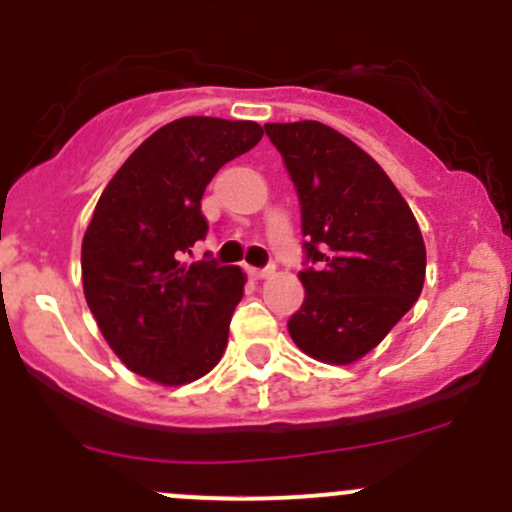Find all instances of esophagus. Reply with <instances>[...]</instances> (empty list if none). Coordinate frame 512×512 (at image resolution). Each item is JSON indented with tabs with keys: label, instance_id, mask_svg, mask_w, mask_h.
Listing matches in <instances>:
<instances>
[{
	"label": "esophagus",
	"instance_id": "esophagus-1",
	"mask_svg": "<svg viewBox=\"0 0 512 512\" xmlns=\"http://www.w3.org/2000/svg\"><path fill=\"white\" fill-rule=\"evenodd\" d=\"M275 275V265H267V267H250V277L255 280H267V277Z\"/></svg>",
	"mask_w": 512,
	"mask_h": 512
}]
</instances>
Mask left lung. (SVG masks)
I'll list each match as a JSON object with an SVG mask.
<instances>
[{
  "label": "left lung",
  "instance_id": "left-lung-1",
  "mask_svg": "<svg viewBox=\"0 0 512 512\" xmlns=\"http://www.w3.org/2000/svg\"><path fill=\"white\" fill-rule=\"evenodd\" d=\"M285 158L307 260L304 304L287 322L299 349L347 366L369 354L414 307L426 245L404 195L354 141L319 121L265 123Z\"/></svg>",
  "mask_w": 512,
  "mask_h": 512
}]
</instances>
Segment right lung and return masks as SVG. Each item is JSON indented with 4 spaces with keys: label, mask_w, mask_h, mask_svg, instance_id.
<instances>
[{
    "label": "right lung",
    "mask_w": 512,
    "mask_h": 512,
    "mask_svg": "<svg viewBox=\"0 0 512 512\" xmlns=\"http://www.w3.org/2000/svg\"><path fill=\"white\" fill-rule=\"evenodd\" d=\"M255 121L185 116L118 168L81 242L86 304L113 354L138 376L183 386L223 356L245 272L185 262L208 220L200 200L227 160L255 148Z\"/></svg>",
    "instance_id": "1"
}]
</instances>
